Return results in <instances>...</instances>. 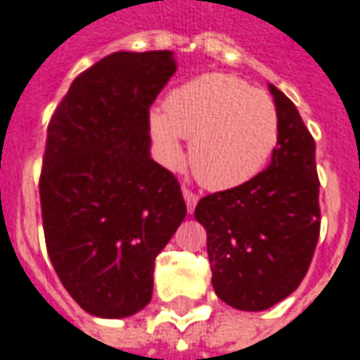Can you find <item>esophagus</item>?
<instances>
[{"label": "esophagus", "instance_id": "34e87169", "mask_svg": "<svg viewBox=\"0 0 360 360\" xmlns=\"http://www.w3.org/2000/svg\"><path fill=\"white\" fill-rule=\"evenodd\" d=\"M182 194H184L186 207H188V212L192 213L194 212V207H195V204H198V200H200V198H198V194H194L192 190H188V188H184V190H182Z\"/></svg>", "mask_w": 360, "mask_h": 360}]
</instances>
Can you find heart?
<instances>
[{
	"mask_svg": "<svg viewBox=\"0 0 360 360\" xmlns=\"http://www.w3.org/2000/svg\"><path fill=\"white\" fill-rule=\"evenodd\" d=\"M148 131L158 158L178 166L190 143V165L210 190L247 184L266 166L280 137V115L266 91L241 78L212 72L180 84L165 109H150Z\"/></svg>",
	"mask_w": 360,
	"mask_h": 360,
	"instance_id": "1",
	"label": "heart"
}]
</instances>
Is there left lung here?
I'll return each mask as SVG.
<instances>
[{
	"mask_svg": "<svg viewBox=\"0 0 360 360\" xmlns=\"http://www.w3.org/2000/svg\"><path fill=\"white\" fill-rule=\"evenodd\" d=\"M280 115L269 168L247 184L202 198L215 294L231 308L262 311L298 288L319 239L316 141L298 109L269 86Z\"/></svg>",
	"mask_w": 360,
	"mask_h": 360,
	"instance_id": "8db88e82",
	"label": "left lung"
}]
</instances>
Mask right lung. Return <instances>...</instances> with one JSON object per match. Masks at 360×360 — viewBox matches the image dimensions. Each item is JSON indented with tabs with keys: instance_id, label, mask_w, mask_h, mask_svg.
Listing matches in <instances>:
<instances>
[{
	"instance_id": "obj_1",
	"label": "right lung",
	"mask_w": 360,
	"mask_h": 360,
	"mask_svg": "<svg viewBox=\"0 0 360 360\" xmlns=\"http://www.w3.org/2000/svg\"><path fill=\"white\" fill-rule=\"evenodd\" d=\"M176 72L170 51L113 52L52 113L39 182L46 251L62 286L98 317L153 298L155 259L186 217L176 176L150 158L148 109Z\"/></svg>"
}]
</instances>
